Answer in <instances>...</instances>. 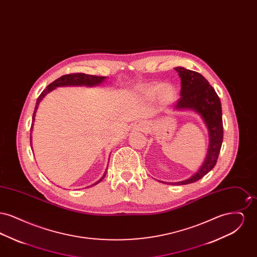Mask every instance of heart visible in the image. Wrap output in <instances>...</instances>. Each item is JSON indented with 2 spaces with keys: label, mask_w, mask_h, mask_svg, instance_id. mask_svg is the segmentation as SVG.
Listing matches in <instances>:
<instances>
[{
  "label": "heart",
  "mask_w": 257,
  "mask_h": 257,
  "mask_svg": "<svg viewBox=\"0 0 257 257\" xmlns=\"http://www.w3.org/2000/svg\"><path fill=\"white\" fill-rule=\"evenodd\" d=\"M143 93L148 100H154L159 95L160 100L163 104H170L175 100L177 90L176 87L171 84H155L147 87Z\"/></svg>",
  "instance_id": "heart-1"
}]
</instances>
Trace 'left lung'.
<instances>
[{
	"label": "left lung",
	"mask_w": 257,
	"mask_h": 257,
	"mask_svg": "<svg viewBox=\"0 0 257 257\" xmlns=\"http://www.w3.org/2000/svg\"><path fill=\"white\" fill-rule=\"evenodd\" d=\"M174 69L181 79V97L172 110H192L197 113L207 128L209 138L207 153L198 171L183 181L168 182L170 185H187L199 180L216 166L223 139L221 105L215 89L201 74L181 66Z\"/></svg>",
	"instance_id": "obj_1"
}]
</instances>
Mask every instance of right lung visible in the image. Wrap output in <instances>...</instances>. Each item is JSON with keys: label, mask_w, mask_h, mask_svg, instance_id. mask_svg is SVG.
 Here are the masks:
<instances>
[{"label": "right lung", "mask_w": 257, "mask_h": 257, "mask_svg": "<svg viewBox=\"0 0 257 257\" xmlns=\"http://www.w3.org/2000/svg\"><path fill=\"white\" fill-rule=\"evenodd\" d=\"M107 79V77H100V76H94V75H87V74L84 73H75V74H67V75H63L60 77L59 79H57L56 81H54L53 83H51L49 86H47L42 92L41 94L39 95V97L37 98V104H36V108L34 110V114H33V120H32V127H31V147H33V144H32V133H33V128H34V122H35V119H36V113H37V109H38V106H39V103L42 101V99L45 97L49 92L53 91L56 87H59V86H95L101 85L105 80ZM110 160V158H109ZM107 170H108V167L106 168V171L104 172L103 176L98 180L97 182H95L92 185H90L91 187L92 186H95L96 184L101 182L106 174H107ZM88 186V187H90Z\"/></svg>", "instance_id": "right-lung-1"}]
</instances>
